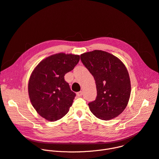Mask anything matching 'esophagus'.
Masks as SVG:
<instances>
[{"label":"esophagus","mask_w":159,"mask_h":159,"mask_svg":"<svg viewBox=\"0 0 159 159\" xmlns=\"http://www.w3.org/2000/svg\"><path fill=\"white\" fill-rule=\"evenodd\" d=\"M76 94H77L78 96L80 97V96H81L83 95V92H82V91H80V92H78L76 93Z\"/></svg>","instance_id":"obj_1"}]
</instances>
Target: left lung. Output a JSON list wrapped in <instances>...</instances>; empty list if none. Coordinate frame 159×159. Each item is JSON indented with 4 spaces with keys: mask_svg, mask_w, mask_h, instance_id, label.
<instances>
[{
    "mask_svg": "<svg viewBox=\"0 0 159 159\" xmlns=\"http://www.w3.org/2000/svg\"><path fill=\"white\" fill-rule=\"evenodd\" d=\"M80 58L96 81L97 97L89 103L91 112L102 120L117 117L126 108L131 94L125 64L113 54L101 50L81 54Z\"/></svg>",
    "mask_w": 159,
    "mask_h": 159,
    "instance_id": "8db88e82",
    "label": "left lung"
}]
</instances>
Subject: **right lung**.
<instances>
[{
	"label": "right lung",
	"mask_w": 159,
	"mask_h": 159,
	"mask_svg": "<svg viewBox=\"0 0 159 159\" xmlns=\"http://www.w3.org/2000/svg\"><path fill=\"white\" fill-rule=\"evenodd\" d=\"M79 61V55L60 52L42 60L32 72L28 83L30 99L37 113L46 120H59L69 111L76 94L64 76Z\"/></svg>",
	"instance_id": "add662e5"
}]
</instances>
